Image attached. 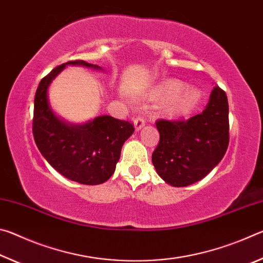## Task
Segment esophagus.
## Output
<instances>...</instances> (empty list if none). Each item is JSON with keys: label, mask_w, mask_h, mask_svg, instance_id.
Masks as SVG:
<instances>
[{"label": "esophagus", "mask_w": 263, "mask_h": 263, "mask_svg": "<svg viewBox=\"0 0 263 263\" xmlns=\"http://www.w3.org/2000/svg\"><path fill=\"white\" fill-rule=\"evenodd\" d=\"M145 126V119L144 117H141V116H138V117L135 119V128L136 131H139L141 130L142 127Z\"/></svg>", "instance_id": "1"}]
</instances>
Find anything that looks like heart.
I'll return each instance as SVG.
<instances>
[{
  "instance_id": "heart-1",
  "label": "heart",
  "mask_w": 263,
  "mask_h": 263,
  "mask_svg": "<svg viewBox=\"0 0 263 263\" xmlns=\"http://www.w3.org/2000/svg\"><path fill=\"white\" fill-rule=\"evenodd\" d=\"M183 84L175 80H168L158 88V95L161 99L171 100L169 110L175 115L188 114L199 100V92L196 89L183 90Z\"/></svg>"
}]
</instances>
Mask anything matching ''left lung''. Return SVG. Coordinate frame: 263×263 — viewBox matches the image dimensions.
<instances>
[{"mask_svg": "<svg viewBox=\"0 0 263 263\" xmlns=\"http://www.w3.org/2000/svg\"><path fill=\"white\" fill-rule=\"evenodd\" d=\"M160 140L152 154L159 176L173 186H186L205 177L229 146V102L219 87L212 89L201 114L189 119H159Z\"/></svg>", "mask_w": 263, "mask_h": 263, "instance_id": "1", "label": "left lung"}]
</instances>
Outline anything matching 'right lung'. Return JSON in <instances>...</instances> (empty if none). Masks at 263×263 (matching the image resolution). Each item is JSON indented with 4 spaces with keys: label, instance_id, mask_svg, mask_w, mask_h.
<instances>
[{
    "label": "right lung",
    "instance_id": "add662e5",
    "mask_svg": "<svg viewBox=\"0 0 263 263\" xmlns=\"http://www.w3.org/2000/svg\"><path fill=\"white\" fill-rule=\"evenodd\" d=\"M67 65L102 70L83 60L68 61L42 79L34 96L35 145L46 161L68 180L87 185L104 183L115 173L124 142L135 127L111 116H99L84 124H70L58 117L48 102L47 90Z\"/></svg>",
    "mask_w": 263,
    "mask_h": 263
}]
</instances>
